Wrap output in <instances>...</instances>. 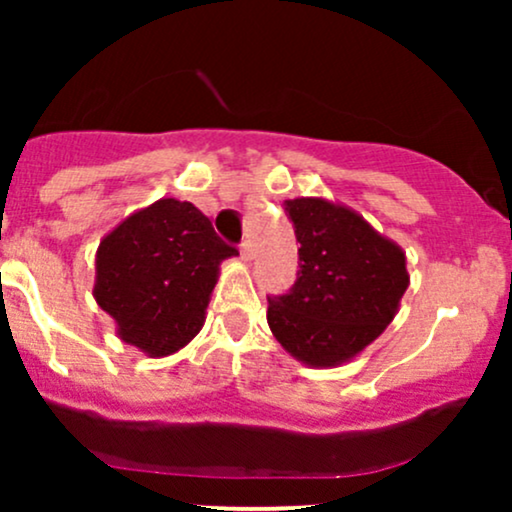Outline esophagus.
I'll use <instances>...</instances> for the list:
<instances>
[{
    "mask_svg": "<svg viewBox=\"0 0 512 512\" xmlns=\"http://www.w3.org/2000/svg\"><path fill=\"white\" fill-rule=\"evenodd\" d=\"M240 257H243L245 262H250L252 257H255V250H252L250 240H243V245H240Z\"/></svg>",
    "mask_w": 512,
    "mask_h": 512,
    "instance_id": "obj_1",
    "label": "esophagus"
}]
</instances>
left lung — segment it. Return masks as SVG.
Here are the masks:
<instances>
[{"label":"left lung","instance_id":"8db88e82","mask_svg":"<svg viewBox=\"0 0 512 512\" xmlns=\"http://www.w3.org/2000/svg\"><path fill=\"white\" fill-rule=\"evenodd\" d=\"M298 248V279L269 298L276 342L310 368H337L395 320L409 286L407 255L354 209L325 197L286 199Z\"/></svg>","mask_w":512,"mask_h":512}]
</instances>
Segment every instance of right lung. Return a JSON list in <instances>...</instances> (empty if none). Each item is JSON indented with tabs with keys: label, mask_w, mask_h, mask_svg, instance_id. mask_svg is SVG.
I'll use <instances>...</instances> for the list:
<instances>
[{
	"label": "right lung",
	"mask_w": 512,
	"mask_h": 512,
	"mask_svg": "<svg viewBox=\"0 0 512 512\" xmlns=\"http://www.w3.org/2000/svg\"><path fill=\"white\" fill-rule=\"evenodd\" d=\"M233 255L195 204L163 197L101 240L93 298L122 342L170 356L202 330L221 262Z\"/></svg>",
	"instance_id": "obj_1"
}]
</instances>
